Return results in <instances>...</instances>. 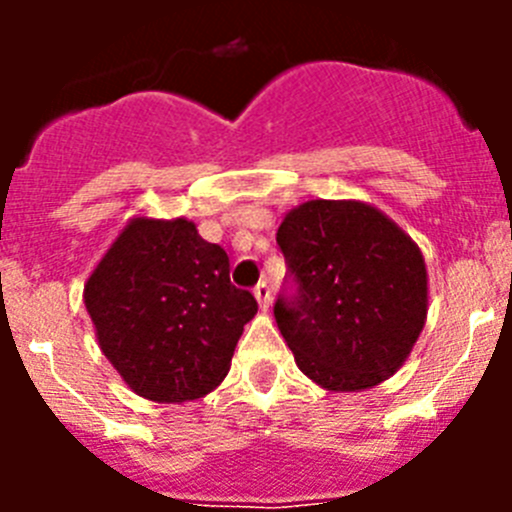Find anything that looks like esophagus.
<instances>
[{"label": "esophagus", "mask_w": 512, "mask_h": 512, "mask_svg": "<svg viewBox=\"0 0 512 512\" xmlns=\"http://www.w3.org/2000/svg\"><path fill=\"white\" fill-rule=\"evenodd\" d=\"M253 295H256V300H259V307L261 310H269L271 305V289L266 282H259L256 287H253Z\"/></svg>", "instance_id": "esophagus-1"}]
</instances>
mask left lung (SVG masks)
I'll use <instances>...</instances> for the list:
<instances>
[{
  "label": "left lung",
  "instance_id": "obj_1",
  "mask_svg": "<svg viewBox=\"0 0 512 512\" xmlns=\"http://www.w3.org/2000/svg\"><path fill=\"white\" fill-rule=\"evenodd\" d=\"M277 243L297 295L274 318L305 377L330 392L377 387L408 361L428 318L418 243L369 202L292 207Z\"/></svg>",
  "mask_w": 512,
  "mask_h": 512
}]
</instances>
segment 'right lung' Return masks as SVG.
<instances>
[{
  "label": "right lung",
  "instance_id": "1",
  "mask_svg": "<svg viewBox=\"0 0 512 512\" xmlns=\"http://www.w3.org/2000/svg\"><path fill=\"white\" fill-rule=\"evenodd\" d=\"M97 343L151 402H189L223 382L259 305L230 284L228 253L187 217H130L84 284Z\"/></svg>",
  "mask_w": 512,
  "mask_h": 512
}]
</instances>
